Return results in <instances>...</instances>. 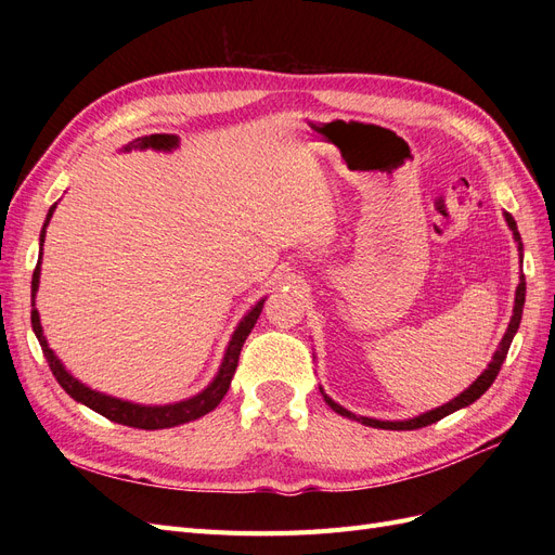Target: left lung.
<instances>
[{
	"label": "left lung",
	"mask_w": 555,
	"mask_h": 555,
	"mask_svg": "<svg viewBox=\"0 0 555 555\" xmlns=\"http://www.w3.org/2000/svg\"><path fill=\"white\" fill-rule=\"evenodd\" d=\"M505 217H507V224H509V229L514 231V238H516V243H518V249H524V245H520V233H518V229H516L514 217H512L509 212H507ZM524 304H526V278L520 275V282H518V287H516V300H514V314H512V322H509V326H507L505 338H502V343H500V347H498V351H495L493 361H491V363H489V367H486V371L477 377V382H475V384H469V389H465L461 396H456V398H453L451 402H447V405H442V408H435V410H430V412H426V414H422V416L408 418V422H377V418L357 416V414L347 412L345 408H340V405H338V402H333V400L322 391V393H324V400L328 402L333 412H338V414H343V416H347V418H357V422H361V424H365V426L384 428V430H414V428H424V426H430V424H435V422H440V418H444L447 414L456 412V410H461V408L473 405V402H475L477 398H481V396L486 393V389H489V386L495 382V377H498V373H500V367H502V361L507 359L509 345H512L514 335H516V331H518L520 314H524Z\"/></svg>",
	"instance_id": "8db88e82"
}]
</instances>
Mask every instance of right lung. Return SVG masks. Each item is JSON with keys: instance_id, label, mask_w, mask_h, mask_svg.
Listing matches in <instances>:
<instances>
[{"instance_id": "1", "label": "right lung", "mask_w": 555, "mask_h": 555, "mask_svg": "<svg viewBox=\"0 0 555 555\" xmlns=\"http://www.w3.org/2000/svg\"><path fill=\"white\" fill-rule=\"evenodd\" d=\"M176 145H178V137H173V133H150V137H141V139H137L127 147L171 150ZM53 210H55V206L50 208V212L46 217V224H43V231H41V245H43V233H46L48 220H50V217H53ZM39 275H41V261L35 268V275H31V328H35L37 338H39V345L43 349V357H46L50 371H53V375L60 382L62 389L69 393L74 400L82 402V405H88L90 410H94V412H99L102 416L111 418V422L122 424V426H131V428H143V430H157V428H171V426L188 424V422H194V418H198V416L212 412L217 405H220V400L229 391L231 377H233V373H236L243 343H245V338L249 335V331L255 328L257 319L261 314V308H263V300H259V304L245 314V319L238 324L236 333H233V338L229 343V349H227V354H224L220 373H217V377L212 379V384L208 386L206 391H201L198 396L184 400V402H176V405L143 408V405H131V402L117 400V398H111V396H104V393H96V391L88 389V386H82L78 379H74L69 373L64 371L62 363L53 354V349L48 347V343L43 338L39 312L35 308V296H37V289H39Z\"/></svg>"}]
</instances>
